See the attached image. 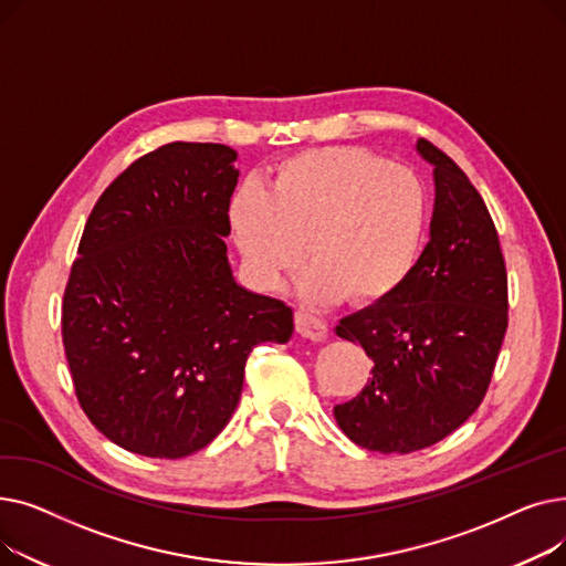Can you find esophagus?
I'll list each match as a JSON object with an SVG mask.
<instances>
[{
	"instance_id": "34e87169",
	"label": "esophagus",
	"mask_w": 566,
	"mask_h": 566,
	"mask_svg": "<svg viewBox=\"0 0 566 566\" xmlns=\"http://www.w3.org/2000/svg\"><path fill=\"white\" fill-rule=\"evenodd\" d=\"M295 331H298L305 339L321 342L325 339V335H328V325H325V321H321L318 316L310 314L307 310H298L295 312Z\"/></svg>"
}]
</instances>
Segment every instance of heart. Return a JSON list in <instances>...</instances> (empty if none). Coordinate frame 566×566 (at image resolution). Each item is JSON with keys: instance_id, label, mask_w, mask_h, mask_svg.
<instances>
[{"instance_id": "1", "label": "heart", "mask_w": 566, "mask_h": 566, "mask_svg": "<svg viewBox=\"0 0 566 566\" xmlns=\"http://www.w3.org/2000/svg\"><path fill=\"white\" fill-rule=\"evenodd\" d=\"M235 243L263 284L314 265V298L371 303L392 293L418 256L427 192L418 174L363 148H314L280 163L263 192L238 190L229 206Z\"/></svg>"}]
</instances>
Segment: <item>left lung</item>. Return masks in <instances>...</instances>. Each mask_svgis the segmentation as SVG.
Instances as JSON below:
<instances>
[{
  "instance_id": "1",
  "label": "left lung",
  "mask_w": 566,
  "mask_h": 566,
  "mask_svg": "<svg viewBox=\"0 0 566 566\" xmlns=\"http://www.w3.org/2000/svg\"><path fill=\"white\" fill-rule=\"evenodd\" d=\"M418 151L436 181L429 243L392 293L337 325L374 367L335 420L380 454L431 448L480 408L510 323L507 268L482 195L429 139Z\"/></svg>"
}]
</instances>
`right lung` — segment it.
Listing matches in <instances>:
<instances>
[{
	"label": "right lung",
	"instance_id": "add662e5",
	"mask_svg": "<svg viewBox=\"0 0 566 566\" xmlns=\"http://www.w3.org/2000/svg\"><path fill=\"white\" fill-rule=\"evenodd\" d=\"M235 151L171 142L135 160L96 201L62 305L77 401L118 448L184 459L241 399L245 363L286 344L293 312L235 284L227 259Z\"/></svg>",
	"mask_w": 566,
	"mask_h": 566
}]
</instances>
